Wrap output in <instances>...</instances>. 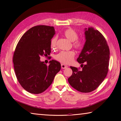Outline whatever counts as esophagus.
Returning <instances> with one entry per match:
<instances>
[{
  "label": "esophagus",
  "instance_id": "34e87169",
  "mask_svg": "<svg viewBox=\"0 0 121 121\" xmlns=\"http://www.w3.org/2000/svg\"><path fill=\"white\" fill-rule=\"evenodd\" d=\"M61 69H66V68H67L68 67L67 66V65H64V64H61Z\"/></svg>",
  "mask_w": 121,
  "mask_h": 121
}]
</instances>
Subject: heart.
Returning a JSON list of instances; mask_svg holds the SVG:
<instances>
[{"label":"heart","mask_w":121,"mask_h":121,"mask_svg":"<svg viewBox=\"0 0 121 121\" xmlns=\"http://www.w3.org/2000/svg\"><path fill=\"white\" fill-rule=\"evenodd\" d=\"M63 35L69 41L73 42V45L76 48L81 49L83 44L81 40H79L78 35L75 30L69 28L64 31ZM56 37H54L51 42V47L54 48L56 47ZM75 53L73 51H62L56 56V59L64 64H70L74 59Z\"/></svg>","instance_id":"obj_1"}]
</instances>
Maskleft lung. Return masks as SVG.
Instances as JSON below:
<instances>
[{
  "mask_svg": "<svg viewBox=\"0 0 121 121\" xmlns=\"http://www.w3.org/2000/svg\"><path fill=\"white\" fill-rule=\"evenodd\" d=\"M85 44L77 60L82 64V70L70 67L73 74L68 82L78 91L88 93L95 90L107 75L109 49L104 36L93 28H85ZM84 62L86 65L83 66Z\"/></svg>",
  "mask_w": 121,
  "mask_h": 121,
  "instance_id": "left-lung-1",
  "label": "left lung"
}]
</instances>
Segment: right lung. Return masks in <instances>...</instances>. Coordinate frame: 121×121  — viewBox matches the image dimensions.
Listing matches in <instances>:
<instances>
[{"label":"right lung","mask_w":121,"mask_h":121,"mask_svg":"<svg viewBox=\"0 0 121 121\" xmlns=\"http://www.w3.org/2000/svg\"><path fill=\"white\" fill-rule=\"evenodd\" d=\"M54 34L53 27L36 26L25 33L16 46L13 56L14 72L22 87L31 93L45 91L61 69L56 60H50L47 65L40 60L41 56L50 55Z\"/></svg>","instance_id":"1"}]
</instances>
